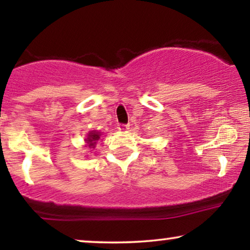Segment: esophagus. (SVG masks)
Wrapping results in <instances>:
<instances>
[{
    "mask_svg": "<svg viewBox=\"0 0 250 250\" xmlns=\"http://www.w3.org/2000/svg\"><path fill=\"white\" fill-rule=\"evenodd\" d=\"M117 128H118L119 131H121V132H125V131H127V129L129 128V125H126V124H119Z\"/></svg>",
    "mask_w": 250,
    "mask_h": 250,
    "instance_id": "34e87169",
    "label": "esophagus"
}]
</instances>
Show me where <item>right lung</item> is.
<instances>
[{"instance_id":"right-lung-1","label":"right lung","mask_w":250,"mask_h":250,"mask_svg":"<svg viewBox=\"0 0 250 250\" xmlns=\"http://www.w3.org/2000/svg\"><path fill=\"white\" fill-rule=\"evenodd\" d=\"M101 135H102V133L95 131V129L94 131L88 132L86 134V138H85V140H84L85 143H86L85 146H88V148L94 149L95 146H97V142L100 140Z\"/></svg>"}]
</instances>
